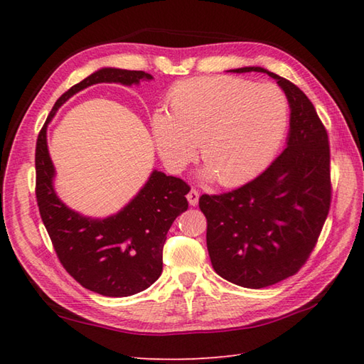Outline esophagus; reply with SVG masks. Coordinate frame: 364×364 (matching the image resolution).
<instances>
[{
  "mask_svg": "<svg viewBox=\"0 0 364 364\" xmlns=\"http://www.w3.org/2000/svg\"><path fill=\"white\" fill-rule=\"evenodd\" d=\"M198 198H200L198 191L191 189L189 194H188V202H189V205H191V206H197V205H198Z\"/></svg>",
  "mask_w": 364,
  "mask_h": 364,
  "instance_id": "obj_1",
  "label": "esophagus"
}]
</instances>
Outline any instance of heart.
<instances>
[{"label": "heart", "instance_id": "heart-1", "mask_svg": "<svg viewBox=\"0 0 364 364\" xmlns=\"http://www.w3.org/2000/svg\"><path fill=\"white\" fill-rule=\"evenodd\" d=\"M167 106L168 114L151 119L162 162L178 172L200 144L203 178L218 176L223 186L257 176L275 156L288 127V100L280 89L227 75L175 84Z\"/></svg>", "mask_w": 364, "mask_h": 364}]
</instances>
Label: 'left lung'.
Returning <instances> with one entry per match:
<instances>
[{
  "label": "left lung",
  "instance_id": "left-lung-1",
  "mask_svg": "<svg viewBox=\"0 0 364 364\" xmlns=\"http://www.w3.org/2000/svg\"><path fill=\"white\" fill-rule=\"evenodd\" d=\"M289 103L286 149L250 183L220 196H202L206 245L222 278L261 289L294 275L305 264L327 219L331 200L328 136L313 103L296 84L262 67Z\"/></svg>",
  "mask_w": 364,
  "mask_h": 364
}]
</instances>
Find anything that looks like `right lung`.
Here are the masks:
<instances>
[{
	"label": "right lung",
	"mask_w": 364,
	"mask_h": 364,
	"mask_svg": "<svg viewBox=\"0 0 364 364\" xmlns=\"http://www.w3.org/2000/svg\"><path fill=\"white\" fill-rule=\"evenodd\" d=\"M153 76L105 67L60 95L36 145V197L43 225L65 270L86 289L106 297H128L149 288L162 272V249L173 220L188 210L191 191L183 180L153 170L142 189L119 213L105 219L68 208L54 191L56 168L48 153L46 127L68 98L100 82L137 86Z\"/></svg>",
	"instance_id": "add662e5"
}]
</instances>
